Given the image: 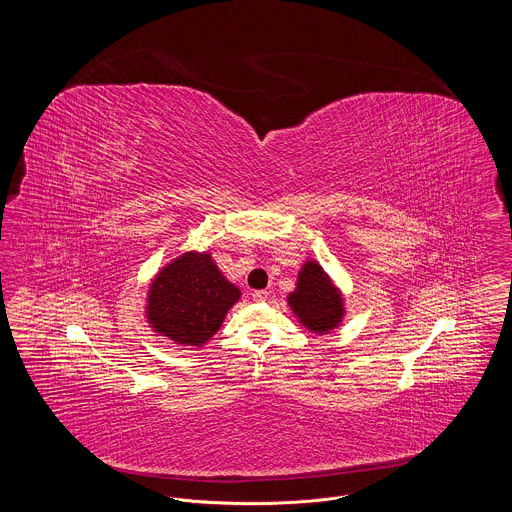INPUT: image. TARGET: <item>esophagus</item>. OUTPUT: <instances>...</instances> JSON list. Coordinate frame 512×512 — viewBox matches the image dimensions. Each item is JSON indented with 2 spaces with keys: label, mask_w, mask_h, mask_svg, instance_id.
<instances>
[{
  "label": "esophagus",
  "mask_w": 512,
  "mask_h": 512,
  "mask_svg": "<svg viewBox=\"0 0 512 512\" xmlns=\"http://www.w3.org/2000/svg\"><path fill=\"white\" fill-rule=\"evenodd\" d=\"M267 299V290H257V292H253V301H257V303H263V301H267Z\"/></svg>",
  "instance_id": "34e87169"
}]
</instances>
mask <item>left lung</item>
Returning a JSON list of instances; mask_svg holds the SVG:
<instances>
[{"mask_svg":"<svg viewBox=\"0 0 512 512\" xmlns=\"http://www.w3.org/2000/svg\"><path fill=\"white\" fill-rule=\"evenodd\" d=\"M288 305L299 322L315 334H328L338 328L345 315L340 290L317 261H307L299 270L297 286L288 295Z\"/></svg>","mask_w":512,"mask_h":512,"instance_id":"1","label":"left lung"}]
</instances>
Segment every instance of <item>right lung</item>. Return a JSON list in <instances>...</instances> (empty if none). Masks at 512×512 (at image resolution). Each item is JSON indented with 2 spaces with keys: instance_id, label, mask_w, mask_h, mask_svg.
<instances>
[{
  "instance_id": "add662e5",
  "label": "right lung",
  "mask_w": 512,
  "mask_h": 512,
  "mask_svg": "<svg viewBox=\"0 0 512 512\" xmlns=\"http://www.w3.org/2000/svg\"><path fill=\"white\" fill-rule=\"evenodd\" d=\"M240 295L209 253L186 251L153 278L147 292V322L174 343L201 347L219 332Z\"/></svg>"
}]
</instances>
